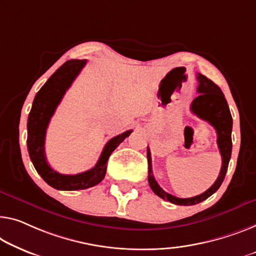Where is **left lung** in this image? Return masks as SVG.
I'll use <instances>...</instances> for the list:
<instances>
[{
  "instance_id": "left-lung-1",
  "label": "left lung",
  "mask_w": 256,
  "mask_h": 256,
  "mask_svg": "<svg viewBox=\"0 0 256 256\" xmlns=\"http://www.w3.org/2000/svg\"><path fill=\"white\" fill-rule=\"evenodd\" d=\"M198 82V93L200 95L196 96L190 104V112L204 120L208 122L209 124L214 126L217 133V144L220 155H222V168L220 172L217 177L216 182L209 188L206 192L200 196L193 198H177L166 193L161 186L155 180L154 174L152 170V158L150 148H147V158H148V182H150V188L152 190L156 196L162 198L163 200L170 201L171 204H179V206H193L200 204L206 199L216 192L222 185L228 171V162L231 158L232 152V140H231V132H232V116L228 109V102L224 98L223 92L220 90L218 86L215 82H212L210 79H208L206 76L198 74L196 76Z\"/></svg>"
}]
</instances>
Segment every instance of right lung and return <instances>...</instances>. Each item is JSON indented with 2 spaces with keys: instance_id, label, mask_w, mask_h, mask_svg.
Instances as JSON below:
<instances>
[{
  "instance_id": "add662e5",
  "label": "right lung",
  "mask_w": 256,
  "mask_h": 256,
  "mask_svg": "<svg viewBox=\"0 0 256 256\" xmlns=\"http://www.w3.org/2000/svg\"><path fill=\"white\" fill-rule=\"evenodd\" d=\"M85 64L86 60H70L57 68L55 74L36 93L32 109L28 114V150L30 161L38 174L48 185L60 190H85L98 185L106 176L109 156L132 132V130H128L110 139L102 150L96 164L85 172L62 174L48 164L44 154V139L48 124L66 92L77 78Z\"/></svg>"
}]
</instances>
